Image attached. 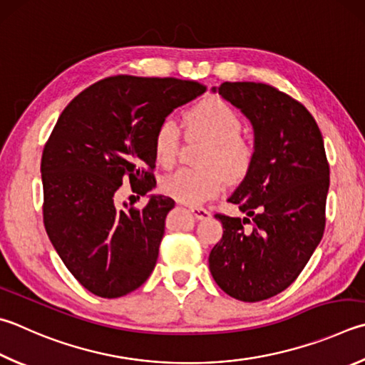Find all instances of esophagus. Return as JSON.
<instances>
[{
	"label": "esophagus",
	"instance_id": "34e87169",
	"mask_svg": "<svg viewBox=\"0 0 365 365\" xmlns=\"http://www.w3.org/2000/svg\"><path fill=\"white\" fill-rule=\"evenodd\" d=\"M190 210H191V214L197 218V220H207V218L210 217V212L204 207H190Z\"/></svg>",
	"mask_w": 365,
	"mask_h": 365
}]
</instances>
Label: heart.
Wrapping results in <instances>:
<instances>
[{"label":"heart","mask_w":365,"mask_h":365,"mask_svg":"<svg viewBox=\"0 0 365 365\" xmlns=\"http://www.w3.org/2000/svg\"><path fill=\"white\" fill-rule=\"evenodd\" d=\"M187 125L210 138L205 150L202 169L182 168L165 175L161 190L172 200L188 205H200L215 197L230 178L246 174L252 161V150L240 137L242 121L236 110L220 98H210L197 103L187 113ZM180 145V130L174 118H164L158 124L153 137L156 163L169 168L175 163Z\"/></svg>","instance_id":"heart-1"}]
</instances>
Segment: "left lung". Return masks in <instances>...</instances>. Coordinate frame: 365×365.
<instances>
[{
    "mask_svg": "<svg viewBox=\"0 0 365 365\" xmlns=\"http://www.w3.org/2000/svg\"><path fill=\"white\" fill-rule=\"evenodd\" d=\"M212 92L249 119L254 153L228 197L246 217L215 215L223 236L209 269L225 294L262 302L297 279L322 240L329 193L322 134L300 102L273 86L227 81Z\"/></svg>",
    "mask_w": 365,
    "mask_h": 365,
    "instance_id": "8db88e82",
    "label": "left lung"
}]
</instances>
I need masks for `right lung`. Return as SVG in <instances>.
<instances>
[{"label": "right lung", "instance_id": "right-lung-1", "mask_svg": "<svg viewBox=\"0 0 365 365\" xmlns=\"http://www.w3.org/2000/svg\"><path fill=\"white\" fill-rule=\"evenodd\" d=\"M205 88L177 78L119 75L67 105L41 158L44 227L65 267L97 297L130 294L148 279L165 217L175 202L150 195L142 210L116 205L123 183L145 196L156 187L155 130Z\"/></svg>", "mask_w": 365, "mask_h": 365}]
</instances>
